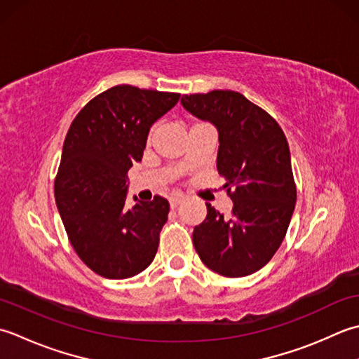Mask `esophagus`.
Returning <instances> with one entry per match:
<instances>
[{"mask_svg": "<svg viewBox=\"0 0 359 359\" xmlns=\"http://www.w3.org/2000/svg\"><path fill=\"white\" fill-rule=\"evenodd\" d=\"M182 201H184V196H181V195H172L170 198H169L170 208H177L178 204H181Z\"/></svg>", "mask_w": 359, "mask_h": 359, "instance_id": "1", "label": "esophagus"}]
</instances>
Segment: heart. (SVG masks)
<instances>
[{
    "label": "heart",
    "instance_id": "1",
    "mask_svg": "<svg viewBox=\"0 0 359 359\" xmlns=\"http://www.w3.org/2000/svg\"><path fill=\"white\" fill-rule=\"evenodd\" d=\"M153 133H155V128H151V130H150V133H149V141H150V139L153 137Z\"/></svg>",
    "mask_w": 359,
    "mask_h": 359
}]
</instances>
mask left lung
I'll return each mask as SVG.
<instances>
[{
    "label": "left lung",
    "instance_id": "left-lung-1",
    "mask_svg": "<svg viewBox=\"0 0 359 359\" xmlns=\"http://www.w3.org/2000/svg\"><path fill=\"white\" fill-rule=\"evenodd\" d=\"M182 107L218 130L217 169L233 206L229 217L206 204L194 229L201 262L224 277H245L273 259L296 204L288 141L279 123L243 94H186Z\"/></svg>",
    "mask_w": 359,
    "mask_h": 359
}]
</instances>
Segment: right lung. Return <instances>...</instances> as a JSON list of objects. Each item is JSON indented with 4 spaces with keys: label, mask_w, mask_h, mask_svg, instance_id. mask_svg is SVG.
I'll return each instance as SVG.
<instances>
[{
    "label": "right lung",
    "mask_w": 359,
    "mask_h": 359,
    "mask_svg": "<svg viewBox=\"0 0 359 359\" xmlns=\"http://www.w3.org/2000/svg\"><path fill=\"white\" fill-rule=\"evenodd\" d=\"M178 100V93L113 86L80 109L65 137L57 209L80 260L107 279H128L155 259L169 201L135 198L128 209L127 173L142 159L151 123Z\"/></svg>",
    "instance_id": "add662e5"
}]
</instances>
